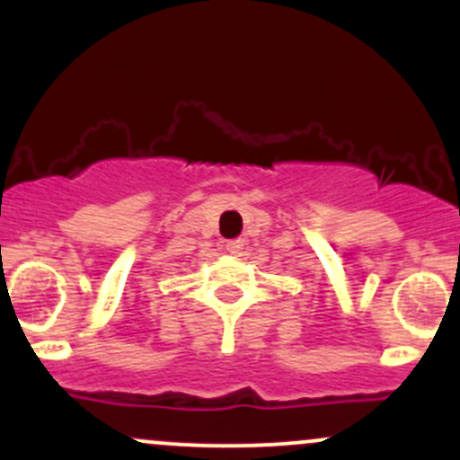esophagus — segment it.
Wrapping results in <instances>:
<instances>
[{"mask_svg":"<svg viewBox=\"0 0 460 460\" xmlns=\"http://www.w3.org/2000/svg\"><path fill=\"white\" fill-rule=\"evenodd\" d=\"M225 249L231 253V256H240L244 249V240H229V243L225 244Z\"/></svg>","mask_w":460,"mask_h":460,"instance_id":"34e87169","label":"esophagus"}]
</instances>
